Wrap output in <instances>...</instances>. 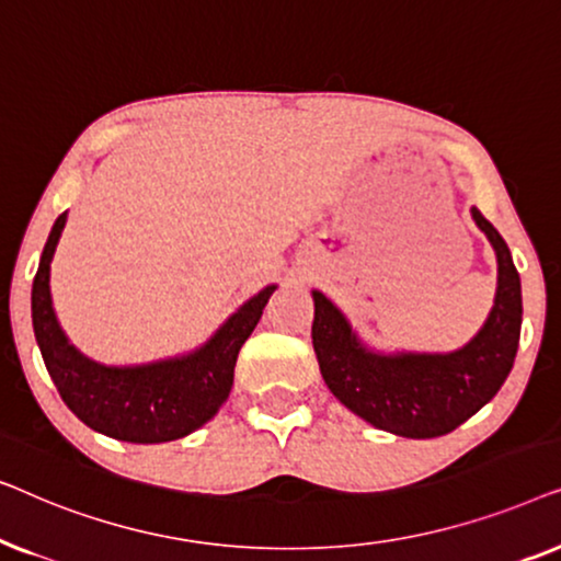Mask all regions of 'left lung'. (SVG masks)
<instances>
[{"label": "left lung", "mask_w": 561, "mask_h": 561, "mask_svg": "<svg viewBox=\"0 0 561 561\" xmlns=\"http://www.w3.org/2000/svg\"><path fill=\"white\" fill-rule=\"evenodd\" d=\"M497 255V294L485 327L451 355L380 357L365 352L332 301L313 290L311 340L329 390L382 432L434 439L478 413L508 378L520 336V278L508 244L472 209Z\"/></svg>", "instance_id": "1"}]
</instances>
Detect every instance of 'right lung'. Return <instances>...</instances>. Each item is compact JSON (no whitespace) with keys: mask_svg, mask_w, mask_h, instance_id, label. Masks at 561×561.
I'll list each match as a JSON object with an SVG mask.
<instances>
[{"mask_svg":"<svg viewBox=\"0 0 561 561\" xmlns=\"http://www.w3.org/2000/svg\"><path fill=\"white\" fill-rule=\"evenodd\" d=\"M64 225L66 211L50 229L33 280L35 340L64 403L94 432L119 442L158 444L196 432L227 401L237 355L263 317L275 286L250 298L194 355L125 370L96 365L68 344L53 313L50 260Z\"/></svg>","mask_w":561,"mask_h":561,"instance_id":"right-lung-1","label":"right lung"}]
</instances>
